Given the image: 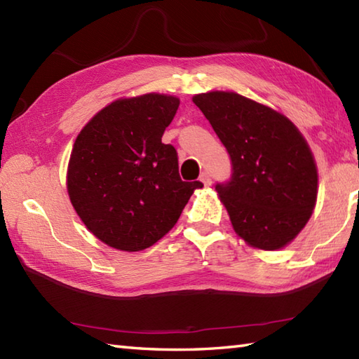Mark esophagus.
Wrapping results in <instances>:
<instances>
[{"label":"esophagus","instance_id":"34e87169","mask_svg":"<svg viewBox=\"0 0 359 359\" xmlns=\"http://www.w3.org/2000/svg\"><path fill=\"white\" fill-rule=\"evenodd\" d=\"M201 182H202V184H203L205 187H210V185H211L210 174H208V172H202V174H201Z\"/></svg>","mask_w":359,"mask_h":359}]
</instances>
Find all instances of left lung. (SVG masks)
I'll return each mask as SVG.
<instances>
[{
  "instance_id": "left-lung-1",
  "label": "left lung",
  "mask_w": 359,
  "mask_h": 359,
  "mask_svg": "<svg viewBox=\"0 0 359 359\" xmlns=\"http://www.w3.org/2000/svg\"><path fill=\"white\" fill-rule=\"evenodd\" d=\"M231 158V179L217 184L234 231L248 245L279 250L315 210L318 168L307 140L280 112L225 90L193 97Z\"/></svg>"
}]
</instances>
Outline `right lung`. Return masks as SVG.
<instances>
[{
	"label": "right lung",
	"mask_w": 359,
	"mask_h": 359,
	"mask_svg": "<svg viewBox=\"0 0 359 359\" xmlns=\"http://www.w3.org/2000/svg\"><path fill=\"white\" fill-rule=\"evenodd\" d=\"M177 97L118 98L90 118L75 139L67 193L88 230L106 245L140 251L177 222L199 180L179 175L177 151L162 135Z\"/></svg>",
	"instance_id": "add662e5"
}]
</instances>
